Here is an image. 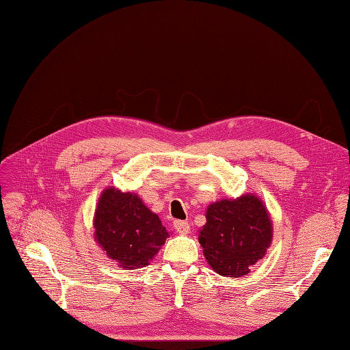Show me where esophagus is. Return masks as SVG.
I'll list each match as a JSON object with an SVG mask.
<instances>
[{"label": "esophagus", "mask_w": 350, "mask_h": 350, "mask_svg": "<svg viewBox=\"0 0 350 350\" xmlns=\"http://www.w3.org/2000/svg\"><path fill=\"white\" fill-rule=\"evenodd\" d=\"M174 227L175 230L180 234H187L190 232V223L189 221H183V219H176L174 223Z\"/></svg>", "instance_id": "34e87169"}]
</instances>
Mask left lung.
<instances>
[{"label": "left lung", "instance_id": "1", "mask_svg": "<svg viewBox=\"0 0 350 350\" xmlns=\"http://www.w3.org/2000/svg\"><path fill=\"white\" fill-rule=\"evenodd\" d=\"M271 223L262 202L252 194L209 204L199 234L204 258L218 275L241 278L264 257Z\"/></svg>", "mask_w": 350, "mask_h": 350}]
</instances>
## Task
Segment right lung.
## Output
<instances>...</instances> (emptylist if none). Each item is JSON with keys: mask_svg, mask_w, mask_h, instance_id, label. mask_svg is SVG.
Instances as JSON below:
<instances>
[{"mask_svg": "<svg viewBox=\"0 0 350 350\" xmlns=\"http://www.w3.org/2000/svg\"><path fill=\"white\" fill-rule=\"evenodd\" d=\"M95 239L123 269L148 266L169 236L160 218L136 194L107 189L95 212Z\"/></svg>", "mask_w": 350, "mask_h": 350, "instance_id": "add662e5", "label": "right lung"}]
</instances>
